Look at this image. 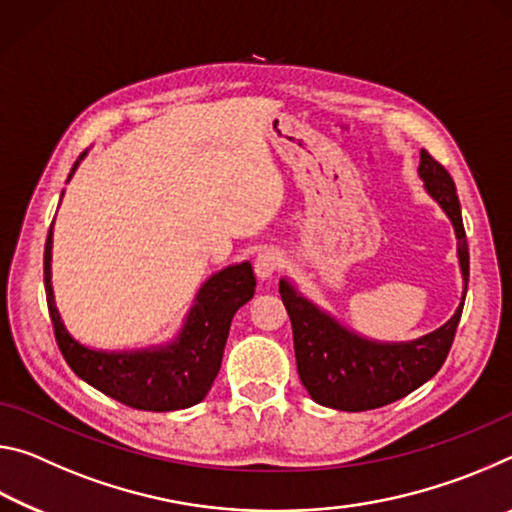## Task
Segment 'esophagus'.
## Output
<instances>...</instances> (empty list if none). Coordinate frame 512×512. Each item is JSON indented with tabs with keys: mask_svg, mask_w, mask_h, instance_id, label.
<instances>
[{
	"mask_svg": "<svg viewBox=\"0 0 512 512\" xmlns=\"http://www.w3.org/2000/svg\"><path fill=\"white\" fill-rule=\"evenodd\" d=\"M282 266V255L277 250H264L255 259V273L259 280H271V277L280 271Z\"/></svg>",
	"mask_w": 512,
	"mask_h": 512,
	"instance_id": "1",
	"label": "esophagus"
}]
</instances>
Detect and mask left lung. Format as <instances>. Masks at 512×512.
Listing matches in <instances>:
<instances>
[{
    "mask_svg": "<svg viewBox=\"0 0 512 512\" xmlns=\"http://www.w3.org/2000/svg\"><path fill=\"white\" fill-rule=\"evenodd\" d=\"M418 176L424 183V192L452 221L456 235L463 293L454 316L445 325L413 341H377L354 332L350 325L316 305L289 277L280 280V296L293 327L300 381L311 400L327 409L354 413L402 400L436 375L452 348L470 277L461 203L452 176L424 149L420 151Z\"/></svg>",
    "mask_w": 512,
    "mask_h": 512,
    "instance_id": "1",
    "label": "left lung"
}]
</instances>
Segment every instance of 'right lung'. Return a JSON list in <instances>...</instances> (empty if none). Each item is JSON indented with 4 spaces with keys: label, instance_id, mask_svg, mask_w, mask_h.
Returning <instances> with one entry per match:
<instances>
[{
    "label": "right lung",
    "instance_id": "add662e5",
    "mask_svg": "<svg viewBox=\"0 0 512 512\" xmlns=\"http://www.w3.org/2000/svg\"><path fill=\"white\" fill-rule=\"evenodd\" d=\"M85 155L88 151L74 162L67 183ZM51 248L54 223L45 244V291L58 348L69 368L103 395L140 411H180L203 402L219 375L232 316L255 296L250 262L230 264L207 277L169 341L135 350H99L76 339L60 316L51 284Z\"/></svg>",
    "mask_w": 512,
    "mask_h": 512
}]
</instances>
